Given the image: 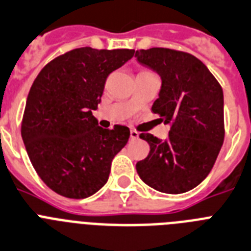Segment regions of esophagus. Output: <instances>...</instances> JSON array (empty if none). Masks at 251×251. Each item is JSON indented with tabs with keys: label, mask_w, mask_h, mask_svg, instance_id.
<instances>
[{
	"label": "esophagus",
	"mask_w": 251,
	"mask_h": 251,
	"mask_svg": "<svg viewBox=\"0 0 251 251\" xmlns=\"http://www.w3.org/2000/svg\"><path fill=\"white\" fill-rule=\"evenodd\" d=\"M130 139H131V140H136V139H139V132L135 131V130H131V131H130Z\"/></svg>",
	"instance_id": "34e87169"
}]
</instances>
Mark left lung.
Masks as SVG:
<instances>
[{
	"label": "left lung",
	"mask_w": 251,
	"mask_h": 251,
	"mask_svg": "<svg viewBox=\"0 0 251 251\" xmlns=\"http://www.w3.org/2000/svg\"><path fill=\"white\" fill-rule=\"evenodd\" d=\"M135 56L162 79L151 111L171 126L167 140L140 134V139L150 145V151L136 163L139 177L163 193L191 191L208 176L224 144L221 86L192 54L151 48L136 50Z\"/></svg>",
	"instance_id": "8db88e82"
}]
</instances>
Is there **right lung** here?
<instances>
[{
	"mask_svg": "<svg viewBox=\"0 0 251 251\" xmlns=\"http://www.w3.org/2000/svg\"><path fill=\"white\" fill-rule=\"evenodd\" d=\"M132 49L78 48L48 63L30 88L21 136L32 167L58 195L74 200L106 184L111 163L130 138L126 126L102 128L92 115L108 74Z\"/></svg>",
	"mask_w": 251,
	"mask_h": 251,
	"instance_id": "right-lung-1",
	"label": "right lung"
}]
</instances>
